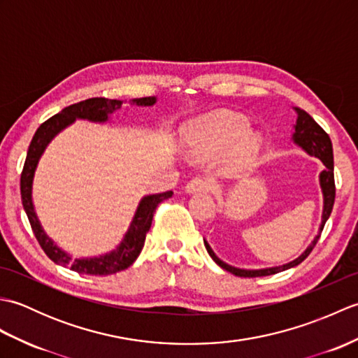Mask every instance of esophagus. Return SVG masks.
<instances>
[{
	"label": "esophagus",
	"instance_id": "34e87169",
	"mask_svg": "<svg viewBox=\"0 0 358 358\" xmlns=\"http://www.w3.org/2000/svg\"><path fill=\"white\" fill-rule=\"evenodd\" d=\"M210 189L209 180L203 177H195L186 185V192L187 194H199V192H208Z\"/></svg>",
	"mask_w": 358,
	"mask_h": 358
}]
</instances>
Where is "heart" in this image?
Instances as JSON below:
<instances>
[{"instance_id":"1","label":"heart","mask_w":358,"mask_h":358,"mask_svg":"<svg viewBox=\"0 0 358 358\" xmlns=\"http://www.w3.org/2000/svg\"><path fill=\"white\" fill-rule=\"evenodd\" d=\"M185 149L196 158H209L231 149L235 169L249 164L262 149V136L249 131V121L238 113L215 110L189 121L181 129Z\"/></svg>"}]
</instances>
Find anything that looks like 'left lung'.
Returning <instances> with one entry per match:
<instances>
[{"mask_svg":"<svg viewBox=\"0 0 358 358\" xmlns=\"http://www.w3.org/2000/svg\"><path fill=\"white\" fill-rule=\"evenodd\" d=\"M296 115V124L295 132L292 135V141L295 144H299L301 149H305L309 155H314L318 159H322V163L326 166V169L320 173V186L323 191V215H322V226H320V232L315 235L314 241L310 243L308 249L303 252L299 258H295L294 262L283 264V266H275V268H266V269H255V271H249V269H238L234 268V266L226 264L224 262L220 260V258L214 254V250L210 249L208 245V241H204V246H206L209 255L212 257L220 268H223L224 271L234 273L237 277H264V275H272V273H278L281 271L291 269L294 266L300 264L305 258L313 252V249L315 248L318 238H320V234L324 227V223L328 222V218L332 212L334 208V201H336V181H334V154H332V143L329 135L326 134L323 129L315 123V120L309 115L308 112L303 109L295 108Z\"/></svg>","mask_w":358,"mask_h":358,"instance_id":"1","label":"left lung"}]
</instances>
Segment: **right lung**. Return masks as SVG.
Masks as SVG:
<instances>
[{"mask_svg": "<svg viewBox=\"0 0 358 358\" xmlns=\"http://www.w3.org/2000/svg\"><path fill=\"white\" fill-rule=\"evenodd\" d=\"M155 96H144L136 98L134 100L135 104L138 106H152L155 104ZM123 101L120 100H108V98H89V100L80 101L77 104L67 106L57 115L50 117L48 121L36 129L32 141L27 150V157L24 162V167L21 172V201L22 208H24L29 223L32 226V231L35 237L40 243V246L45 252L50 260L57 264H62L64 268H69L78 273H87V275H109V273H115L118 271L127 269L131 266L136 257L140 255L141 249L144 246V240H146V234L150 229L152 218L157 210V206L162 201L171 199L172 191H167L163 194H154L143 196L138 208L134 215V220L131 226L124 235L123 241L120 243V246L112 250V252L94 257V258H75L72 260L71 255H67L64 250L59 249L58 246L53 245V241L45 235L43 227L38 222V217L35 214L34 203H32V183H34V175L36 164L40 162L44 149L48 148L50 140L55 136L59 131H63L64 127L72 124L75 120H89L96 121V123H104L108 121L110 113L121 109Z\"/></svg>", "mask_w": 358, "mask_h": 358, "instance_id": "1", "label": "right lung"}]
</instances>
